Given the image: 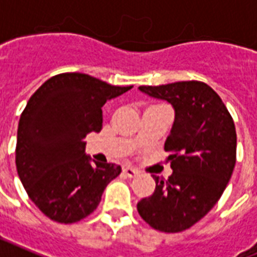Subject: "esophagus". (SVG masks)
<instances>
[{
	"label": "esophagus",
	"mask_w": 257,
	"mask_h": 257,
	"mask_svg": "<svg viewBox=\"0 0 257 257\" xmlns=\"http://www.w3.org/2000/svg\"><path fill=\"white\" fill-rule=\"evenodd\" d=\"M122 172H124L126 176H129V178H135V176L139 175V171H137L136 168L129 167V166H125V167H122Z\"/></svg>",
	"instance_id": "esophagus-1"
}]
</instances>
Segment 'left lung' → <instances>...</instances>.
I'll use <instances>...</instances> for the list:
<instances>
[{
  "label": "left lung",
  "instance_id": "1",
  "mask_svg": "<svg viewBox=\"0 0 257 257\" xmlns=\"http://www.w3.org/2000/svg\"><path fill=\"white\" fill-rule=\"evenodd\" d=\"M139 90L171 103L175 118L164 143L172 174L167 181L154 175V194L137 203V210L156 230L182 232L213 209L230 181L237 144L234 122L220 95L203 82Z\"/></svg>",
  "mask_w": 257,
  "mask_h": 257
}]
</instances>
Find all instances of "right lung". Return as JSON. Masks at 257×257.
<instances>
[{
	"mask_svg": "<svg viewBox=\"0 0 257 257\" xmlns=\"http://www.w3.org/2000/svg\"><path fill=\"white\" fill-rule=\"evenodd\" d=\"M132 87L64 72L29 98L19 121L16 167L29 198L52 221L72 224L87 217L120 175L118 164H91L83 139L102 128L105 102Z\"/></svg>",
	"mask_w": 257,
	"mask_h": 257,
	"instance_id": "right-lung-1",
	"label": "right lung"
}]
</instances>
